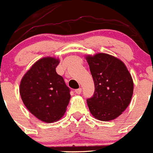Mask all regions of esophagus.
I'll list each match as a JSON object with an SVG mask.
<instances>
[{
  "mask_svg": "<svg viewBox=\"0 0 153 153\" xmlns=\"http://www.w3.org/2000/svg\"><path fill=\"white\" fill-rule=\"evenodd\" d=\"M75 92L76 93V94H79L81 92H82V88H78V89H76L75 90Z\"/></svg>",
  "mask_w": 153,
  "mask_h": 153,
  "instance_id": "obj_1",
  "label": "esophagus"
}]
</instances>
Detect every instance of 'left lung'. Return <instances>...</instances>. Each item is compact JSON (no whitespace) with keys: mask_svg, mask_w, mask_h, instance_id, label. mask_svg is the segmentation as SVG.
<instances>
[{"mask_svg":"<svg viewBox=\"0 0 153 153\" xmlns=\"http://www.w3.org/2000/svg\"><path fill=\"white\" fill-rule=\"evenodd\" d=\"M94 83V95L87 99L91 115L110 121L123 113L133 95L134 82L126 65L109 54L85 56Z\"/></svg>","mask_w":153,"mask_h":153,"instance_id":"8db88e82","label":"left lung"}]
</instances>
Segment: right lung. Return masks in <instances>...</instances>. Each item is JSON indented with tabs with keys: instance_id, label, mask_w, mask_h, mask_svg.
I'll return each instance as SVG.
<instances>
[{
	"instance_id": "add662e5",
	"label": "right lung",
	"mask_w": 153,
	"mask_h": 153,
	"mask_svg": "<svg viewBox=\"0 0 153 153\" xmlns=\"http://www.w3.org/2000/svg\"><path fill=\"white\" fill-rule=\"evenodd\" d=\"M59 59H39L23 76L19 92L26 108L40 121L56 122L65 114L71 99L70 88L56 73Z\"/></svg>"
}]
</instances>
